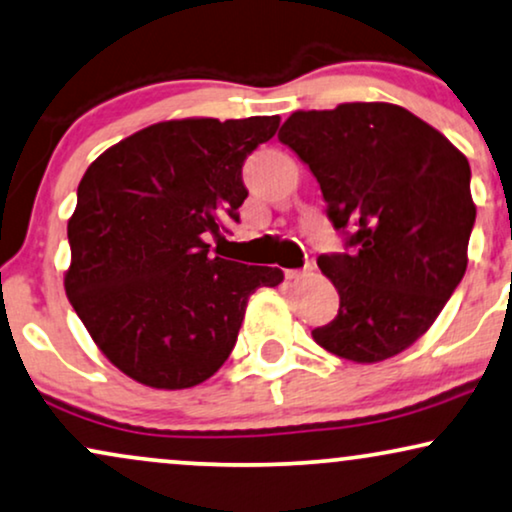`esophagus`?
Instances as JSON below:
<instances>
[{
  "instance_id": "obj_1",
  "label": "esophagus",
  "mask_w": 512,
  "mask_h": 512,
  "mask_svg": "<svg viewBox=\"0 0 512 512\" xmlns=\"http://www.w3.org/2000/svg\"><path fill=\"white\" fill-rule=\"evenodd\" d=\"M312 274H314V264L312 262L304 264L302 269H286L288 281H300V278H307V276H312Z\"/></svg>"
}]
</instances>
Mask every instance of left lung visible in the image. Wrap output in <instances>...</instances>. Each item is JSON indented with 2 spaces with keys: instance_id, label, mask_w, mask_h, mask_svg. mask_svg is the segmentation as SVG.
Masks as SVG:
<instances>
[{
  "instance_id": "obj_1",
  "label": "left lung",
  "mask_w": 512,
  "mask_h": 512,
  "mask_svg": "<svg viewBox=\"0 0 512 512\" xmlns=\"http://www.w3.org/2000/svg\"><path fill=\"white\" fill-rule=\"evenodd\" d=\"M278 141L309 165L345 236V252L316 260L340 309L314 340L359 364L394 357L435 323L468 267V158L394 103L295 111Z\"/></svg>"
}]
</instances>
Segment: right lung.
Returning <instances> with one entry per match:
<instances>
[{
	"label": "right lung",
	"mask_w": 512,
	"mask_h": 512,
	"mask_svg": "<svg viewBox=\"0 0 512 512\" xmlns=\"http://www.w3.org/2000/svg\"><path fill=\"white\" fill-rule=\"evenodd\" d=\"M278 115L158 122L99 155L68 222L66 293L111 364L141 385L184 390L219 371L257 288L276 267L212 257L205 236L241 222L243 163Z\"/></svg>",
	"instance_id": "obj_1"
}]
</instances>
